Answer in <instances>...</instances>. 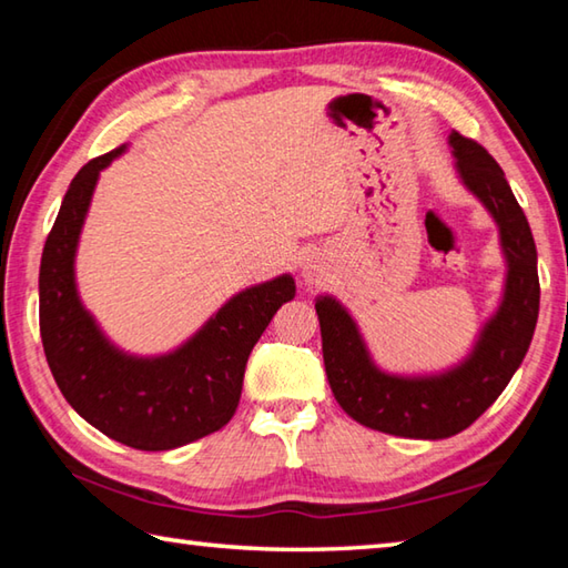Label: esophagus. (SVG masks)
<instances>
[{"instance_id":"34e87169","label":"esophagus","mask_w":568,"mask_h":568,"mask_svg":"<svg viewBox=\"0 0 568 568\" xmlns=\"http://www.w3.org/2000/svg\"><path fill=\"white\" fill-rule=\"evenodd\" d=\"M303 277H305V283H318V281H321L318 265H315V263H305V265H303Z\"/></svg>"}]
</instances>
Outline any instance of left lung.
<instances>
[{"label": "left lung", "instance_id": "1", "mask_svg": "<svg viewBox=\"0 0 568 568\" xmlns=\"http://www.w3.org/2000/svg\"><path fill=\"white\" fill-rule=\"evenodd\" d=\"M454 170L498 227L506 263L501 297L466 355L440 371L398 373L378 365L338 297H315L323 363L341 408L361 426L400 438L438 440L468 428L501 396L531 345L538 321L536 243L504 170L474 140L448 134Z\"/></svg>", "mask_w": 568, "mask_h": 568}]
</instances>
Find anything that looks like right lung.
<instances>
[{
	"mask_svg": "<svg viewBox=\"0 0 568 568\" xmlns=\"http://www.w3.org/2000/svg\"><path fill=\"white\" fill-rule=\"evenodd\" d=\"M124 150L88 162L67 187L42 250L40 333L57 386L90 426L124 446L170 450L233 418L250 351L295 297V281L283 273L235 293L168 353L120 348L82 303L74 263L100 172Z\"/></svg>",
	"mask_w": 568,
	"mask_h": 568,
	"instance_id": "add662e5",
	"label": "right lung"
}]
</instances>
